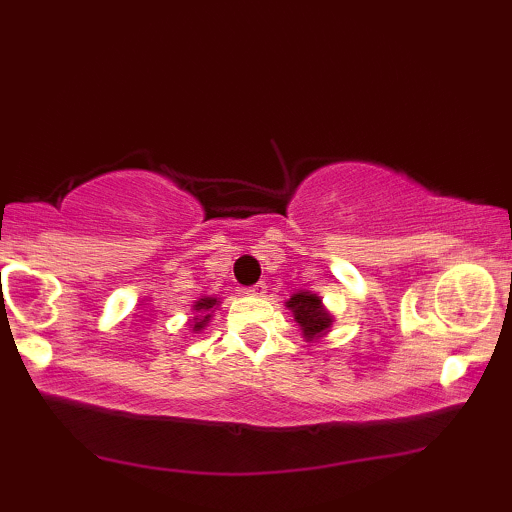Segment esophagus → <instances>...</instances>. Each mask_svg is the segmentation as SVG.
<instances>
[{"label":"esophagus","instance_id":"1","mask_svg":"<svg viewBox=\"0 0 512 512\" xmlns=\"http://www.w3.org/2000/svg\"><path fill=\"white\" fill-rule=\"evenodd\" d=\"M265 291H268V286H265L263 282H258L254 286H249V289H244V293H249V296H256V298L265 296Z\"/></svg>","mask_w":512,"mask_h":512}]
</instances>
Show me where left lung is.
Wrapping results in <instances>:
<instances>
[{"mask_svg": "<svg viewBox=\"0 0 512 512\" xmlns=\"http://www.w3.org/2000/svg\"><path fill=\"white\" fill-rule=\"evenodd\" d=\"M286 307L293 312V319H296V324L300 326L303 338L307 342L324 338L328 328L333 324V317L326 312V307L321 305V298L317 293H310V291L293 293V296L286 300Z\"/></svg>", "mask_w": 512, "mask_h": 512, "instance_id": "1", "label": "left lung"}]
</instances>
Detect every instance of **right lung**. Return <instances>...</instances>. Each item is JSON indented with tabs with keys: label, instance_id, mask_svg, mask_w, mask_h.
I'll list each match as a JSON object with an SVG mask.
<instances>
[{
	"label": "right lung",
	"instance_id": "1",
	"mask_svg": "<svg viewBox=\"0 0 512 512\" xmlns=\"http://www.w3.org/2000/svg\"><path fill=\"white\" fill-rule=\"evenodd\" d=\"M216 305H219V298H209V296L200 298L198 303L193 305V310L200 314V317L195 319V324H193V331H202V328H205V324H207V321H209V317H212V312L216 310Z\"/></svg>",
	"mask_w": 512,
	"mask_h": 512
}]
</instances>
